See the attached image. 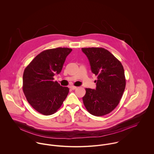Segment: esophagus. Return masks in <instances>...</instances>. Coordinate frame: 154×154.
Returning <instances> with one entry per match:
<instances>
[{
  "instance_id": "esophagus-1",
  "label": "esophagus",
  "mask_w": 154,
  "mask_h": 154,
  "mask_svg": "<svg viewBox=\"0 0 154 154\" xmlns=\"http://www.w3.org/2000/svg\"><path fill=\"white\" fill-rule=\"evenodd\" d=\"M70 89H72V90H74V89H76V88H77V87H74V86H71V87H70Z\"/></svg>"
}]
</instances>
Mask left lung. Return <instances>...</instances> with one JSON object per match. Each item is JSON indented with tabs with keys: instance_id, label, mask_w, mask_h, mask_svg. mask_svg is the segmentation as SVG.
Returning <instances> with one entry per match:
<instances>
[{
	"instance_id": "obj_1",
	"label": "left lung",
	"mask_w": 154,
	"mask_h": 154,
	"mask_svg": "<svg viewBox=\"0 0 154 154\" xmlns=\"http://www.w3.org/2000/svg\"><path fill=\"white\" fill-rule=\"evenodd\" d=\"M91 72L97 75L96 88H86L82 98L88 112L93 116L107 114L119 104L126 86L123 67L111 53L103 48H82Z\"/></svg>"
}]
</instances>
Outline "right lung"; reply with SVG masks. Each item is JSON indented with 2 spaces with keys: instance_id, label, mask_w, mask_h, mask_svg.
I'll use <instances>...</instances> for the list:
<instances>
[{
  "instance_id": "obj_1",
  "label": "right lung",
  "mask_w": 154,
  "mask_h": 154,
  "mask_svg": "<svg viewBox=\"0 0 154 154\" xmlns=\"http://www.w3.org/2000/svg\"><path fill=\"white\" fill-rule=\"evenodd\" d=\"M72 49L59 47L42 51L28 65L23 74V91L29 104L45 116L54 114L66 99L69 89L54 82Z\"/></svg>"
}]
</instances>
